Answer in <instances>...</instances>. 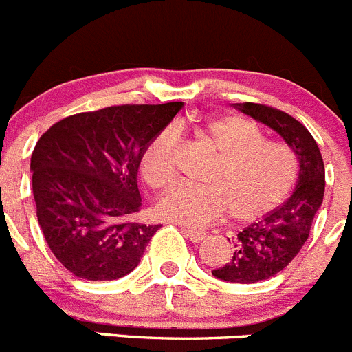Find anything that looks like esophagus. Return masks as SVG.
<instances>
[{"label":"esophagus","instance_id":"obj_1","mask_svg":"<svg viewBox=\"0 0 352 352\" xmlns=\"http://www.w3.org/2000/svg\"><path fill=\"white\" fill-rule=\"evenodd\" d=\"M181 231H183V234L186 236L188 239H190V241H193V243H198V241H201V239L205 238V231H201V229H195V228H183L181 229Z\"/></svg>","mask_w":352,"mask_h":352}]
</instances>
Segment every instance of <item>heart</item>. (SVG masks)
<instances>
[{
  "label": "heart",
  "mask_w": 352,
  "mask_h": 352,
  "mask_svg": "<svg viewBox=\"0 0 352 352\" xmlns=\"http://www.w3.org/2000/svg\"><path fill=\"white\" fill-rule=\"evenodd\" d=\"M204 144L217 152L205 173L207 183H181L157 201V214L186 226H205L231 212L252 222L276 210L293 191L299 175L294 151L267 140L256 124L239 116H214L198 128ZM179 128L166 126L152 137L140 157V173L154 190H166L177 176Z\"/></svg>",
  "instance_id": "obj_1"
}]
</instances>
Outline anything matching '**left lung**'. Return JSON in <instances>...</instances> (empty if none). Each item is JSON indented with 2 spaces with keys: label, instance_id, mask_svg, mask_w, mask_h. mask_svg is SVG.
Returning a JSON list of instances; mask_svg holds the SVG:
<instances>
[{
  "label": "left lung",
  "instance_id": "1",
  "mask_svg": "<svg viewBox=\"0 0 352 352\" xmlns=\"http://www.w3.org/2000/svg\"><path fill=\"white\" fill-rule=\"evenodd\" d=\"M234 107L279 133L299 161L293 195L276 210L239 231L232 241L236 250L231 260L212 270V276L226 283L253 284L286 269L306 243L323 201L325 168L315 138L293 116L265 104L243 102Z\"/></svg>",
  "mask_w": 352,
  "mask_h": 352
}]
</instances>
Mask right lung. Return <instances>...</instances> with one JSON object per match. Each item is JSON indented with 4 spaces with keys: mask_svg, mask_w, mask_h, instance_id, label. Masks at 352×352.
Wrapping results in <instances>:
<instances>
[{
    "mask_svg": "<svg viewBox=\"0 0 352 352\" xmlns=\"http://www.w3.org/2000/svg\"><path fill=\"white\" fill-rule=\"evenodd\" d=\"M183 102L123 104L54 123L30 159L37 221L73 276L114 280L140 263L161 226L131 221L142 207L144 148Z\"/></svg>",
    "mask_w": 352,
    "mask_h": 352,
    "instance_id": "1",
    "label": "right lung"
}]
</instances>
